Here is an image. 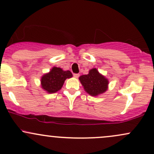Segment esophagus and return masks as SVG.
I'll return each instance as SVG.
<instances>
[{
	"label": "esophagus",
	"instance_id": "34e87169",
	"mask_svg": "<svg viewBox=\"0 0 154 154\" xmlns=\"http://www.w3.org/2000/svg\"><path fill=\"white\" fill-rule=\"evenodd\" d=\"M73 76L75 77V78H78V77H79V74H74Z\"/></svg>",
	"mask_w": 154,
	"mask_h": 154
}]
</instances>
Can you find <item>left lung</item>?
<instances>
[{
	"label": "left lung",
	"mask_w": 154,
	"mask_h": 154,
	"mask_svg": "<svg viewBox=\"0 0 154 154\" xmlns=\"http://www.w3.org/2000/svg\"><path fill=\"white\" fill-rule=\"evenodd\" d=\"M79 79L85 92L92 96L103 94L109 88V79L96 68L91 69L88 75L80 76Z\"/></svg>",
	"instance_id": "obj_1"
}]
</instances>
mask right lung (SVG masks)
Here are the masks:
<instances>
[{"label":"right lung","mask_w":154,"mask_h":154,"mask_svg":"<svg viewBox=\"0 0 154 154\" xmlns=\"http://www.w3.org/2000/svg\"><path fill=\"white\" fill-rule=\"evenodd\" d=\"M71 77L72 74L69 70L64 71L60 67L54 66L50 72L42 76L40 85L47 93H54L61 89L66 79Z\"/></svg>","instance_id":"add662e5"}]
</instances>
